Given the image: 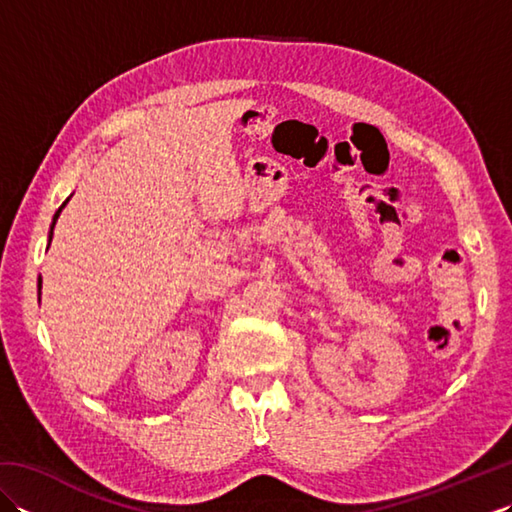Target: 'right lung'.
Masks as SVG:
<instances>
[{
	"label": "right lung",
	"instance_id": "right-lung-1",
	"mask_svg": "<svg viewBox=\"0 0 512 512\" xmlns=\"http://www.w3.org/2000/svg\"><path fill=\"white\" fill-rule=\"evenodd\" d=\"M65 204H68V200H65L61 206H59V211L57 213H54V220H52V226H50V239H52V231H54V224H57V217H59V213H61V209H63V206ZM39 295H41V277H39Z\"/></svg>",
	"mask_w": 512,
	"mask_h": 512
}]
</instances>
